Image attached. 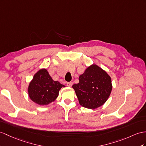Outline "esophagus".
<instances>
[{
  "instance_id": "obj_1",
  "label": "esophagus",
  "mask_w": 146,
  "mask_h": 146,
  "mask_svg": "<svg viewBox=\"0 0 146 146\" xmlns=\"http://www.w3.org/2000/svg\"><path fill=\"white\" fill-rule=\"evenodd\" d=\"M72 84H73V82H67V85L68 87H71L72 85Z\"/></svg>"
}]
</instances>
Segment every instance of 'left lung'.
Here are the masks:
<instances>
[{
    "label": "left lung",
    "mask_w": 146,
    "mask_h": 146,
    "mask_svg": "<svg viewBox=\"0 0 146 146\" xmlns=\"http://www.w3.org/2000/svg\"><path fill=\"white\" fill-rule=\"evenodd\" d=\"M79 80L72 87L81 106L95 109L107 100L112 90L111 80L100 67L95 64L88 67Z\"/></svg>",
    "instance_id": "1"
}]
</instances>
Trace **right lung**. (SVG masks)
I'll return each mask as SVG.
<instances>
[{"label":"right lung","mask_w":146,"mask_h":146,"mask_svg":"<svg viewBox=\"0 0 146 146\" xmlns=\"http://www.w3.org/2000/svg\"><path fill=\"white\" fill-rule=\"evenodd\" d=\"M58 81L53 80L46 69L35 74L28 87L31 100L40 105H46L54 102L58 97L59 91L64 87Z\"/></svg>","instance_id":"1"}]
</instances>
